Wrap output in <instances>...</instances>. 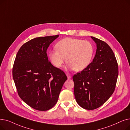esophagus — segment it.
<instances>
[{"label":"esophagus","mask_w":130,"mask_h":130,"mask_svg":"<svg viewBox=\"0 0 130 130\" xmlns=\"http://www.w3.org/2000/svg\"><path fill=\"white\" fill-rule=\"evenodd\" d=\"M66 75H67V78H68V79H70V78H71L72 76H71L70 74H68V73H66Z\"/></svg>","instance_id":"1"}]
</instances>
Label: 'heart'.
<instances>
[{"mask_svg": "<svg viewBox=\"0 0 130 130\" xmlns=\"http://www.w3.org/2000/svg\"><path fill=\"white\" fill-rule=\"evenodd\" d=\"M55 48L56 50L50 51L48 54L52 64L57 68H60L66 61V58L69 68L76 72L88 67L94 54V47L92 43L79 39H63L56 43Z\"/></svg>", "mask_w": 130, "mask_h": 130, "instance_id": "obj_1", "label": "heart"}]
</instances>
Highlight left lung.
<instances>
[{
  "label": "left lung",
  "instance_id": "left-lung-1",
  "mask_svg": "<svg viewBox=\"0 0 130 130\" xmlns=\"http://www.w3.org/2000/svg\"><path fill=\"white\" fill-rule=\"evenodd\" d=\"M97 44L94 57L89 66L73 76L77 103L93 110L103 105L113 93L118 75L115 56L109 45L91 37Z\"/></svg>",
  "mask_w": 130,
  "mask_h": 130
}]
</instances>
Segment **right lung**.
I'll list each match as a JSON object with an SVG mask.
<instances>
[{
  "mask_svg": "<svg viewBox=\"0 0 130 130\" xmlns=\"http://www.w3.org/2000/svg\"><path fill=\"white\" fill-rule=\"evenodd\" d=\"M58 35L38 37L25 43L17 53L13 77L21 99L32 108L48 110L57 103L67 77L48 60L47 50Z\"/></svg>",
  "mask_w": 130,
  "mask_h": 130,
  "instance_id": "obj_1",
  "label": "right lung"
}]
</instances>
